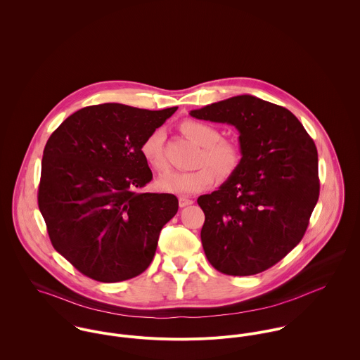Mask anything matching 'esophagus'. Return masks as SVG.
Listing matches in <instances>:
<instances>
[{
	"instance_id": "34e87169",
	"label": "esophagus",
	"mask_w": 360,
	"mask_h": 360,
	"mask_svg": "<svg viewBox=\"0 0 360 360\" xmlns=\"http://www.w3.org/2000/svg\"><path fill=\"white\" fill-rule=\"evenodd\" d=\"M193 204H194V201H193L191 198H188V197H180V198H179V205H180V207L193 205Z\"/></svg>"
}]
</instances>
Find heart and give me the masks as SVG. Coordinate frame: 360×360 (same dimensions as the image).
I'll use <instances>...</instances> for the list:
<instances>
[{
    "label": "heart",
    "instance_id": "obj_1",
    "mask_svg": "<svg viewBox=\"0 0 360 360\" xmlns=\"http://www.w3.org/2000/svg\"><path fill=\"white\" fill-rule=\"evenodd\" d=\"M181 130L202 147L197 159V169L169 170L162 174L156 186L160 191L177 195H190L209 188L216 180V172L221 177L231 176L241 162V151L237 144L221 140L220 131L202 122L186 120ZM141 155L147 165L156 172L167 167L165 158V131L156 129L151 131L141 144Z\"/></svg>",
    "mask_w": 360,
    "mask_h": 360
}]
</instances>
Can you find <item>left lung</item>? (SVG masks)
<instances>
[{"label": "left lung", "mask_w": 360, "mask_h": 360, "mask_svg": "<svg viewBox=\"0 0 360 360\" xmlns=\"http://www.w3.org/2000/svg\"><path fill=\"white\" fill-rule=\"evenodd\" d=\"M233 124L241 162L219 190L198 198L209 263L229 276H252L294 250L308 229L320 183L317 150L288 109L237 96L190 112Z\"/></svg>", "instance_id": "obj_1"}]
</instances>
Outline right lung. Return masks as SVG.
Masks as SVG:
<instances>
[{
	"instance_id": "1",
	"label": "right lung",
	"mask_w": 360,
	"mask_h": 360,
	"mask_svg": "<svg viewBox=\"0 0 360 360\" xmlns=\"http://www.w3.org/2000/svg\"><path fill=\"white\" fill-rule=\"evenodd\" d=\"M176 110L86 106L49 139L39 207L52 247L84 276L117 283L153 262L159 233L179 201L173 194L136 191L153 180L140 148Z\"/></svg>"
}]
</instances>
